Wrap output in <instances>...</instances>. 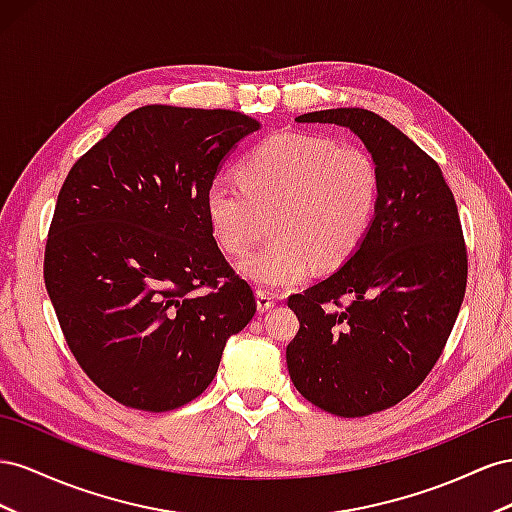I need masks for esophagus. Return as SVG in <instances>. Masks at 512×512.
<instances>
[{"label":"esophagus","instance_id":"34e87169","mask_svg":"<svg viewBox=\"0 0 512 512\" xmlns=\"http://www.w3.org/2000/svg\"><path fill=\"white\" fill-rule=\"evenodd\" d=\"M274 304H276V298L272 294H268V291H264V289H257V309L261 313L270 311Z\"/></svg>","mask_w":512,"mask_h":512}]
</instances>
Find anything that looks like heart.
<instances>
[{"label":"heart","mask_w":512,"mask_h":512,"mask_svg":"<svg viewBox=\"0 0 512 512\" xmlns=\"http://www.w3.org/2000/svg\"><path fill=\"white\" fill-rule=\"evenodd\" d=\"M382 191L375 158L330 137L279 133L257 143L238 165V182L214 178L203 208L214 240L231 257L248 255V281L281 289L309 279L317 264L337 268L367 238Z\"/></svg>","instance_id":"b5f03b06"}]
</instances>
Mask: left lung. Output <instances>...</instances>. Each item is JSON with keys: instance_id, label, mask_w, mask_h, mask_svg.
<instances>
[{"instance_id": "8db88e82", "label": "left lung", "mask_w": 512, "mask_h": 512, "mask_svg": "<svg viewBox=\"0 0 512 512\" xmlns=\"http://www.w3.org/2000/svg\"><path fill=\"white\" fill-rule=\"evenodd\" d=\"M296 122L349 128L382 178L358 251L326 281L287 300L300 321L287 345L298 392L334 416H369L425 382L455 326L467 283L457 203L440 165L377 113L326 109Z\"/></svg>"}]
</instances>
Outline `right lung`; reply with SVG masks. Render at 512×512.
<instances>
[{
	"mask_svg": "<svg viewBox=\"0 0 512 512\" xmlns=\"http://www.w3.org/2000/svg\"><path fill=\"white\" fill-rule=\"evenodd\" d=\"M257 128L229 109L139 107L66 175L45 285L79 367L126 407L197 399L257 311L203 208L223 158Z\"/></svg>",
	"mask_w": 512,
	"mask_h": 512,
	"instance_id": "add662e5",
	"label": "right lung"
}]
</instances>
